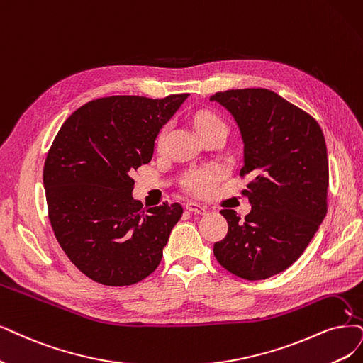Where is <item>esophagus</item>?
I'll return each mask as SVG.
<instances>
[{
	"mask_svg": "<svg viewBox=\"0 0 363 363\" xmlns=\"http://www.w3.org/2000/svg\"><path fill=\"white\" fill-rule=\"evenodd\" d=\"M186 209H189L190 212H194V213H200V216H205V213L208 212L205 206L199 205V203H196V202H190V203H186Z\"/></svg>",
	"mask_w": 363,
	"mask_h": 363,
	"instance_id": "1",
	"label": "esophagus"
}]
</instances>
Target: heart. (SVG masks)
Masks as SVG:
<instances>
[{
	"instance_id": "obj_1",
	"label": "heart",
	"mask_w": 363,
	"mask_h": 363,
	"mask_svg": "<svg viewBox=\"0 0 363 363\" xmlns=\"http://www.w3.org/2000/svg\"><path fill=\"white\" fill-rule=\"evenodd\" d=\"M194 127L199 131H202L205 128H211V127H217V125H224L223 121L208 111H200L194 115ZM167 128L164 127L163 130L160 131L157 142L158 145L163 143L164 138H166ZM218 181V172L216 169H205L200 172H194L193 174H190L189 178L185 181V189L189 190L191 194L194 196H206L212 191L213 186H216Z\"/></svg>"
}]
</instances>
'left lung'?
I'll return each instance as SVG.
<instances>
[{
    "label": "left lung",
    "mask_w": 363,
    "mask_h": 363,
    "mask_svg": "<svg viewBox=\"0 0 363 363\" xmlns=\"http://www.w3.org/2000/svg\"><path fill=\"white\" fill-rule=\"evenodd\" d=\"M209 100L233 116L244 143L240 177L252 178L244 191L251 212L239 221L233 209L221 211L229 232L213 254L236 277L266 279L301 257L326 217L323 131L311 115L269 89H229Z\"/></svg>",
    "instance_id": "8db88e82"
}]
</instances>
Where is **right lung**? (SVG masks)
<instances>
[{
	"label": "right lung",
	"instance_id": "add662e5",
	"mask_svg": "<svg viewBox=\"0 0 363 363\" xmlns=\"http://www.w3.org/2000/svg\"><path fill=\"white\" fill-rule=\"evenodd\" d=\"M186 97L89 101L69 116L50 146L43 186L52 229L67 257L96 283H139L163 257L182 206L143 209L133 197L131 173L150 163L160 130Z\"/></svg>",
	"mask_w": 363,
	"mask_h": 363
}]
</instances>
